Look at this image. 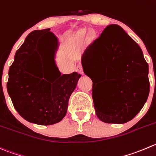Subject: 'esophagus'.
Listing matches in <instances>:
<instances>
[{"mask_svg": "<svg viewBox=\"0 0 156 156\" xmlns=\"http://www.w3.org/2000/svg\"><path fill=\"white\" fill-rule=\"evenodd\" d=\"M76 70L78 73L80 74H83L84 72H83V69H82V66H81V64H78V66H76Z\"/></svg>", "mask_w": 156, "mask_h": 156, "instance_id": "1", "label": "esophagus"}]
</instances>
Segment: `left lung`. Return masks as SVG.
I'll use <instances>...</instances> for the list:
<instances>
[{
	"label": "left lung",
	"mask_w": 156,
	"mask_h": 156,
	"mask_svg": "<svg viewBox=\"0 0 156 156\" xmlns=\"http://www.w3.org/2000/svg\"><path fill=\"white\" fill-rule=\"evenodd\" d=\"M85 75L107 80L101 87V99L92 98L98 118L107 123L122 124L133 119L147 101L149 66L138 44L118 25H109L87 46L81 56Z\"/></svg>",
	"instance_id": "obj_1"
}]
</instances>
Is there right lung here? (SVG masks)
I'll list each match as a JSON object with an SVG mask.
<instances>
[{
	"mask_svg": "<svg viewBox=\"0 0 156 156\" xmlns=\"http://www.w3.org/2000/svg\"><path fill=\"white\" fill-rule=\"evenodd\" d=\"M47 38L57 41L50 29L34 30L27 36L15 54L7 84L18 113L28 122L45 126L64 118L69 98L81 76L77 72L62 75L57 66L55 76H48L41 70L48 53Z\"/></svg>",
	"mask_w": 156,
	"mask_h": 156,
	"instance_id": "add662e5",
	"label": "right lung"
}]
</instances>
